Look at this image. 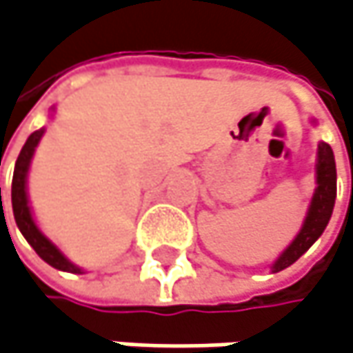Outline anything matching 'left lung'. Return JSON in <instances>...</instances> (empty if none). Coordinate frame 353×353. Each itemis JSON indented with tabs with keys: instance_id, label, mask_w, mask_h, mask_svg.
I'll use <instances>...</instances> for the list:
<instances>
[{
	"instance_id": "obj_1",
	"label": "left lung",
	"mask_w": 353,
	"mask_h": 353,
	"mask_svg": "<svg viewBox=\"0 0 353 353\" xmlns=\"http://www.w3.org/2000/svg\"><path fill=\"white\" fill-rule=\"evenodd\" d=\"M335 176H337V172H335L333 150L330 144L321 142L319 152H317V189H315V195L311 201L307 219H305L299 236L281 254V258L272 264V272H281V270L288 268L292 262H296L313 243L317 242V238L327 228L331 211L335 205V193H337Z\"/></svg>"
}]
</instances>
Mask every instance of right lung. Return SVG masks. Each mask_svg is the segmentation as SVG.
I'll return each instance as SVG.
<instances>
[{"mask_svg":"<svg viewBox=\"0 0 353 353\" xmlns=\"http://www.w3.org/2000/svg\"><path fill=\"white\" fill-rule=\"evenodd\" d=\"M44 134V128L42 130H36L34 134H30V138L26 140L22 152L16 160V168H14V181H12V207H14V217H16V223L22 232V236L28 240V243L34 248V252L44 260L48 262L50 266L59 268V270H65V272H81V268H77L74 264H70L65 256L61 254V250L50 242L48 238L42 236V232L36 228L34 219H32V211L28 207V195H26V174H28V168H30V160L34 156V150L40 142ZM0 203H1V189H0Z\"/></svg>","mask_w":353,"mask_h":353,"instance_id":"obj_1","label":"right lung"}]
</instances>
